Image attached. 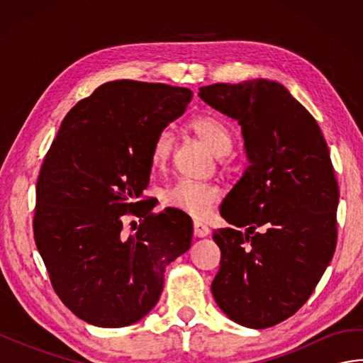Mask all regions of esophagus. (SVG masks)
Returning a JSON list of instances; mask_svg holds the SVG:
<instances>
[{"label": "esophagus", "instance_id": "esophagus-1", "mask_svg": "<svg viewBox=\"0 0 363 363\" xmlns=\"http://www.w3.org/2000/svg\"><path fill=\"white\" fill-rule=\"evenodd\" d=\"M194 234H195V237H198V238H203V237H207V235L211 234V229L207 228L206 225H203V223L195 221V223H194Z\"/></svg>", "mask_w": 363, "mask_h": 363}]
</instances>
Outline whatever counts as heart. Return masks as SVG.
Wrapping results in <instances>:
<instances>
[{
  "label": "heart",
  "instance_id": "obj_1",
  "mask_svg": "<svg viewBox=\"0 0 363 363\" xmlns=\"http://www.w3.org/2000/svg\"><path fill=\"white\" fill-rule=\"evenodd\" d=\"M190 128L217 156H226L233 146L229 129L217 118L199 117L190 123ZM172 151L173 134L168 129L160 130L151 146L150 157L152 168L164 169L168 165ZM218 199L220 190L217 187L191 179L176 181L162 194V201L165 206L189 213L195 218H206Z\"/></svg>",
  "mask_w": 363,
  "mask_h": 363
}]
</instances>
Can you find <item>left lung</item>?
Returning a JSON list of instances; mask_svg holds the SVG:
<instances>
[{"mask_svg":"<svg viewBox=\"0 0 363 363\" xmlns=\"http://www.w3.org/2000/svg\"><path fill=\"white\" fill-rule=\"evenodd\" d=\"M198 96L242 128L248 167L213 230L221 251L212 295L251 329L291 317L317 287L337 245L338 187L325 137L306 107L268 79L212 84Z\"/></svg>","mask_w":363,"mask_h":363,"instance_id":"8db88e82","label":"left lung"}]
</instances>
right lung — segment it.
Listing matches in <instances>:
<instances>
[{
	"label": "right lung",
	"instance_id": "add662e5",
	"mask_svg": "<svg viewBox=\"0 0 363 363\" xmlns=\"http://www.w3.org/2000/svg\"><path fill=\"white\" fill-rule=\"evenodd\" d=\"M191 90L112 81L67 113L37 181L34 238L54 290L76 317L99 328L140 321L157 304L164 273L194 235L179 211L152 215L140 201L151 146L186 112ZM126 214L141 225L122 233Z\"/></svg>",
	"mask_w": 363,
	"mask_h": 363
}]
</instances>
